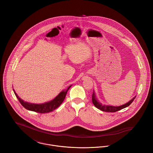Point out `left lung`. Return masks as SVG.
<instances>
[{
    "instance_id": "8db88e82",
    "label": "left lung",
    "mask_w": 153,
    "mask_h": 153,
    "mask_svg": "<svg viewBox=\"0 0 153 153\" xmlns=\"http://www.w3.org/2000/svg\"><path fill=\"white\" fill-rule=\"evenodd\" d=\"M136 96H135L132 99H131L130 102L126 103L125 104L122 105L121 106H119V107H114V106H111V105H102L101 103H100L98 102L96 98V96L94 92L93 94H92V102L94 104L95 107L98 108V109H100L102 111H104V112H115L118 111L120 109H123L126 107H127L128 106H129L132 102L134 100V99H135Z\"/></svg>"
}]
</instances>
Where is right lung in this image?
<instances>
[{
	"instance_id": "add662e5",
	"label": "right lung",
	"mask_w": 153,
	"mask_h": 153,
	"mask_svg": "<svg viewBox=\"0 0 153 153\" xmlns=\"http://www.w3.org/2000/svg\"><path fill=\"white\" fill-rule=\"evenodd\" d=\"M71 87V85L68 88V89L66 91H62L59 94V95L56 98H54V99H53L51 102H45L44 104H32L27 102H24L23 100H22V99H21L20 97H19L18 95H16V94L15 92L14 89H13V91L14 92L15 95L16 96V98L18 99V100H19V102H20L22 106L25 107L26 109L38 112L40 114H45V113L51 112V111H54V109H56L57 108H58L64 100L67 92Z\"/></svg>"
}]
</instances>
